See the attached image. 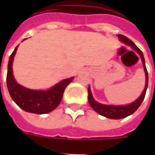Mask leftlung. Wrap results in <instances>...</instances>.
Instances as JSON below:
<instances>
[{
	"mask_svg": "<svg viewBox=\"0 0 155 155\" xmlns=\"http://www.w3.org/2000/svg\"><path fill=\"white\" fill-rule=\"evenodd\" d=\"M117 36L122 42L129 45L131 47L134 48L138 52V54L140 55L141 60H142V63H143V69H144V72H145L146 83H145V88L143 90V93H142V94L140 95V97L137 99L136 101L133 102V103H131V104H128V105H121V106L106 105V104H102L98 103V102L94 101V98L92 96L91 88H88V94H89L88 101H89V103L91 104V107L93 108L98 114H101V115L106 117V118H109V119H114V120H119V119L125 118V117L129 116L130 114L134 113L138 110V108L140 107V104H142L143 99H144V96H145V94H146V90L147 87H148V81H149L148 71H147L146 66H145V61H144V58H143V54L142 53V51L137 47L136 45L134 44L133 41L130 40L129 38H127L126 36H124L123 35H118Z\"/></svg>",
	"mask_w": 155,
	"mask_h": 155,
	"instance_id": "left-lung-1",
	"label": "left lung"
}]
</instances>
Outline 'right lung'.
I'll use <instances>...</instances> for the list:
<instances>
[{
	"label": "right lung",
	"instance_id": "add662e5",
	"mask_svg": "<svg viewBox=\"0 0 155 155\" xmlns=\"http://www.w3.org/2000/svg\"><path fill=\"white\" fill-rule=\"evenodd\" d=\"M18 45L9 58L6 85L9 94L15 104L23 110L34 114H46L54 110L61 103L63 93L73 78L66 79L45 91L29 90L15 82L12 74V62Z\"/></svg>",
	"mask_w": 155,
	"mask_h": 155
}]
</instances>
